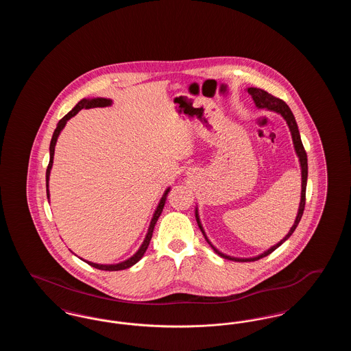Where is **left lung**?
Listing matches in <instances>:
<instances>
[{"instance_id": "8db88e82", "label": "left lung", "mask_w": 351, "mask_h": 351, "mask_svg": "<svg viewBox=\"0 0 351 351\" xmlns=\"http://www.w3.org/2000/svg\"><path fill=\"white\" fill-rule=\"evenodd\" d=\"M247 92H249V95H251L252 100L255 102V106H256L258 109L272 110V112L280 114V116L285 119V122H287V125H288V128H289L291 135H292L293 147H295L296 155H298L299 162H300L301 199L300 205H299V210H298V216H296V219H295V222H293L292 228L289 229L288 234L284 237L280 242H278L276 245H274V246L269 247L268 250L262 252V254H259V255H256V256H252V258H235V256L226 255V254H223V252H221L218 249H216V247L212 245V242L209 241V238L206 237V234H205V230H204V228H202V225H201L199 209L196 208V210H195L196 221H197V225H199V228H200L201 233L204 234L206 242L212 246V249L216 251V254H218L219 256H222V258H225V259H228V261H234V262H254V261H258V259H261V258H265V256L269 255L272 251L276 250L280 245H283L284 242L292 235V233L295 232V229L298 228L301 217H302V212H304V208H305V189H306V180H308V159H306V152L304 150V146H302V142H301L300 133H299V128H298L296 119H295L293 113L291 112L289 106H288L283 100H280V99H278V97H274L272 95H269L268 92L263 90V89H259V88H247Z\"/></svg>"}]
</instances>
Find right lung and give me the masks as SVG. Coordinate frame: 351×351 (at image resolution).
I'll list each match as a JSON object with an SVG mask.
<instances>
[{"instance_id":"1","label":"right lung","mask_w":351,"mask_h":351,"mask_svg":"<svg viewBox=\"0 0 351 351\" xmlns=\"http://www.w3.org/2000/svg\"><path fill=\"white\" fill-rule=\"evenodd\" d=\"M113 104V101L110 99H102V97H96V99H83L82 101H79L76 104V106L68 112L67 114L64 117L62 118L59 122H58V126L55 129V132L52 134V138H51L50 143V163H49V167L46 171V188H47V199L50 200V191H49V182H50V173L51 168H52V163H53V154H55V146H56V141H58V136L62 133V130L64 129L66 123L68 122V119H71L72 117H75L82 109H90V108H105V106H110ZM171 186H168L167 189L165 191L162 199L159 201L152 218L150 221V226L147 229V233L146 237L141 245V247L138 249V251L134 254L133 256H130L129 259L123 261V262H119L116 265H99V263H93V262H89V261H84L85 263H88L89 266L92 267L99 268V269H104V271H119V269H125V268L132 267L136 262H139L142 259V256L145 255V252L147 250L149 245H150L151 237H152V232H154V228H155V223L158 221V218L160 217L162 212H163V208H165V204L167 200L168 192H169Z\"/></svg>"}]
</instances>
